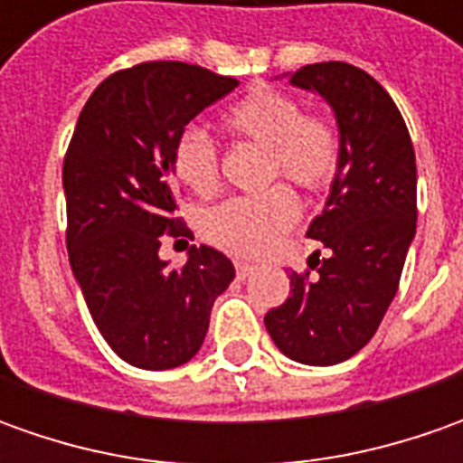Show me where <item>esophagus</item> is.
<instances>
[{"instance_id": "obj_1", "label": "esophagus", "mask_w": 463, "mask_h": 463, "mask_svg": "<svg viewBox=\"0 0 463 463\" xmlns=\"http://www.w3.org/2000/svg\"><path fill=\"white\" fill-rule=\"evenodd\" d=\"M255 270H258V268H255L252 262H237V276H240L241 280H244V278L252 276Z\"/></svg>"}]
</instances>
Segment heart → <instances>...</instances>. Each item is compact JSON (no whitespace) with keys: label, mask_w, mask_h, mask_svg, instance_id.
<instances>
[{"label":"heart","mask_w":463,"mask_h":463,"mask_svg":"<svg viewBox=\"0 0 463 463\" xmlns=\"http://www.w3.org/2000/svg\"><path fill=\"white\" fill-rule=\"evenodd\" d=\"M222 126L229 134L255 141L268 149V177H286L304 190H322L332 183L340 162V138L325 118L304 116L298 99L258 87L226 108ZM175 175L183 185L208 198L219 187V156L211 136L187 126L172 149ZM298 219V203L286 187L262 195L232 198L205 216V237L240 258H262L273 252Z\"/></svg>","instance_id":"1"}]
</instances>
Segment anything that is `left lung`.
<instances>
[{"label":"left lung","mask_w":463,"mask_h":463,"mask_svg":"<svg viewBox=\"0 0 463 463\" xmlns=\"http://www.w3.org/2000/svg\"><path fill=\"white\" fill-rule=\"evenodd\" d=\"M286 77L329 105L340 162L307 232L329 250L319 278L291 273V296L265 327L296 364L335 365L373 337L397 294L418 222L415 149L394 99L364 69L309 63Z\"/></svg>","instance_id":"obj_1"}]
</instances>
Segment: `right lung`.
Listing matches in <instances>:
<instances>
[{"instance_id": "1", "label": "right lung", "mask_w": 463, "mask_h": 463, "mask_svg": "<svg viewBox=\"0 0 463 463\" xmlns=\"http://www.w3.org/2000/svg\"><path fill=\"white\" fill-rule=\"evenodd\" d=\"M234 87L183 61L138 63L99 84L71 136L63 159L71 273L105 343L136 368L187 364L203 345L213 301L237 276L205 244L180 270L159 258L167 232L190 237L175 219V141Z\"/></svg>"}]
</instances>
